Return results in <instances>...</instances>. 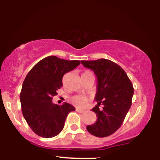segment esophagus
I'll list each match as a JSON object with an SVG mask.
<instances>
[{"label": "esophagus", "instance_id": "1", "mask_svg": "<svg viewBox=\"0 0 160 160\" xmlns=\"http://www.w3.org/2000/svg\"><path fill=\"white\" fill-rule=\"evenodd\" d=\"M76 112H79V113H82V112H84V110L83 109H79V108H76Z\"/></svg>", "mask_w": 160, "mask_h": 160}]
</instances>
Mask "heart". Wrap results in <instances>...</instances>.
I'll return each instance as SVG.
<instances>
[{
  "instance_id": "obj_1",
  "label": "heart",
  "mask_w": 160,
  "mask_h": 160,
  "mask_svg": "<svg viewBox=\"0 0 160 160\" xmlns=\"http://www.w3.org/2000/svg\"><path fill=\"white\" fill-rule=\"evenodd\" d=\"M85 73L92 74L90 71H87L85 72ZM71 102L75 106L78 107H85L87 104V103H88V99H87V97L82 95H76L72 97L71 99Z\"/></svg>"
}]
</instances>
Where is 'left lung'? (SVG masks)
<instances>
[{"instance_id":"obj_1","label":"left lung","mask_w":160,"mask_h":160,"mask_svg":"<svg viewBox=\"0 0 160 160\" xmlns=\"http://www.w3.org/2000/svg\"><path fill=\"white\" fill-rule=\"evenodd\" d=\"M81 63L94 71L97 80L94 97L97 105L92 109L97 119L92 125L87 126V130L96 137L109 136L120 128L131 108L132 85L122 68L112 61L101 58Z\"/></svg>"}]
</instances>
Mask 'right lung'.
Instances as JSON below:
<instances>
[{
    "instance_id": "add662e5",
    "label": "right lung",
    "mask_w": 160,
    "mask_h": 160,
    "mask_svg": "<svg viewBox=\"0 0 160 160\" xmlns=\"http://www.w3.org/2000/svg\"><path fill=\"white\" fill-rule=\"evenodd\" d=\"M80 61H67L50 56L35 65L22 84L20 102L24 118L35 133L46 138L58 135L66 117L75 110L68 103L53 104V97L63 86L62 78L75 69Z\"/></svg>"
}]
</instances>
